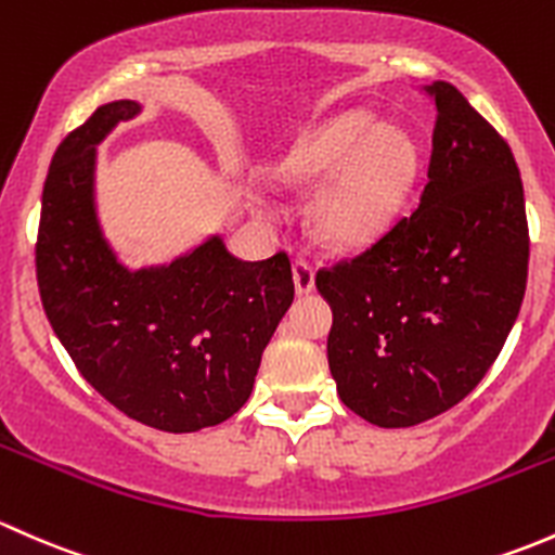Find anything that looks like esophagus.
<instances>
[{
	"instance_id": "34e87169",
	"label": "esophagus",
	"mask_w": 555,
	"mask_h": 555,
	"mask_svg": "<svg viewBox=\"0 0 555 555\" xmlns=\"http://www.w3.org/2000/svg\"><path fill=\"white\" fill-rule=\"evenodd\" d=\"M294 285H296V294L305 296L315 288V272L312 267L307 264L305 259H296L294 261Z\"/></svg>"
}]
</instances>
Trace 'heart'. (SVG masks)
<instances>
[{
  "label": "heart",
  "mask_w": 555,
  "mask_h": 555,
  "mask_svg": "<svg viewBox=\"0 0 555 555\" xmlns=\"http://www.w3.org/2000/svg\"><path fill=\"white\" fill-rule=\"evenodd\" d=\"M420 170L414 139L371 112H347L301 135L278 163L285 186L323 184L312 224L336 248H363L401 214Z\"/></svg>",
  "instance_id": "heart-1"
}]
</instances>
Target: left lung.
I'll return each instance as SVG.
<instances>
[{
  "instance_id": "obj_1",
  "label": "left lung",
  "mask_w": 555,
  "mask_h": 555,
  "mask_svg": "<svg viewBox=\"0 0 555 555\" xmlns=\"http://www.w3.org/2000/svg\"><path fill=\"white\" fill-rule=\"evenodd\" d=\"M420 205L352 261L320 270L341 403L379 427L456 405L496 361L527 291L524 184L507 141L449 82Z\"/></svg>"
}]
</instances>
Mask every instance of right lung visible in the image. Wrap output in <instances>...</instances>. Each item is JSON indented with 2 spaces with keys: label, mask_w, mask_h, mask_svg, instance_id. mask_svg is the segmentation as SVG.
Here are the masks:
<instances>
[{
  "label": "right lung",
  "mask_w": 555,
  "mask_h": 555,
  "mask_svg": "<svg viewBox=\"0 0 555 555\" xmlns=\"http://www.w3.org/2000/svg\"><path fill=\"white\" fill-rule=\"evenodd\" d=\"M139 101H112L68 133L42 192L37 283L50 325L79 374L130 420L194 433L250 398L261 352L294 301L285 254L243 261L221 235L168 264L130 270L95 203L99 144Z\"/></svg>",
  "instance_id": "right-lung-1"
}]
</instances>
